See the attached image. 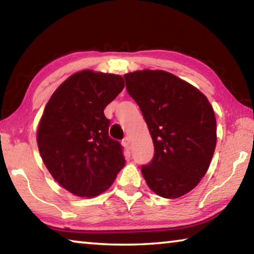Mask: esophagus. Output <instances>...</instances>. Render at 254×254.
<instances>
[{
    "mask_svg": "<svg viewBox=\"0 0 254 254\" xmlns=\"http://www.w3.org/2000/svg\"><path fill=\"white\" fill-rule=\"evenodd\" d=\"M123 144L126 145L127 148L130 149V148H131V137H130V136H126V137H124V139H123Z\"/></svg>",
    "mask_w": 254,
    "mask_h": 254,
    "instance_id": "34e87169",
    "label": "esophagus"
}]
</instances>
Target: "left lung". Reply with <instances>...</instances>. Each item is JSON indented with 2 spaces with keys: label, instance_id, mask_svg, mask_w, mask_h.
<instances>
[{
  "label": "left lung",
  "instance_id": "obj_1",
  "mask_svg": "<svg viewBox=\"0 0 254 254\" xmlns=\"http://www.w3.org/2000/svg\"><path fill=\"white\" fill-rule=\"evenodd\" d=\"M139 105L154 154L141 171L148 186L165 198L194 189L207 171L216 147V119L207 98L187 81L163 70L124 75Z\"/></svg>",
  "mask_w": 254,
  "mask_h": 254
}]
</instances>
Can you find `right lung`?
<instances>
[{
	"mask_svg": "<svg viewBox=\"0 0 254 254\" xmlns=\"http://www.w3.org/2000/svg\"><path fill=\"white\" fill-rule=\"evenodd\" d=\"M124 88L120 75L83 70L71 75L47 103L37 142L60 186L94 197L113 184L124 165L123 147L109 135L104 109Z\"/></svg>",
	"mask_w": 254,
	"mask_h": 254,
	"instance_id": "right-lung-1",
	"label": "right lung"
}]
</instances>
